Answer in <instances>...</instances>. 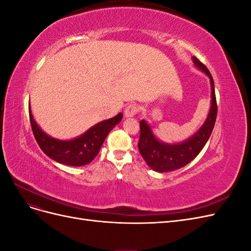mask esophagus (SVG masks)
I'll list each match as a JSON object with an SVG mask.
<instances>
[{
    "instance_id": "1",
    "label": "esophagus",
    "mask_w": 251,
    "mask_h": 251,
    "mask_svg": "<svg viewBox=\"0 0 251 251\" xmlns=\"http://www.w3.org/2000/svg\"><path fill=\"white\" fill-rule=\"evenodd\" d=\"M137 112H138V107H137V105L131 103V104H128L127 107L126 108V110H125V116L126 118H131V117L135 116L136 114H137Z\"/></svg>"
}]
</instances>
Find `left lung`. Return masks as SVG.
Here are the masks:
<instances>
[{
  "label": "left lung",
  "instance_id": "left-lung-1",
  "mask_svg": "<svg viewBox=\"0 0 251 251\" xmlns=\"http://www.w3.org/2000/svg\"><path fill=\"white\" fill-rule=\"evenodd\" d=\"M193 63L197 69L207 75L210 81V108L204 124L191 137L178 143H166L159 140L147 120L140 121V138L138 149L144 161L151 170L166 173L183 168L199 155L209 139L217 118V101L214 79L208 69L200 60L193 56Z\"/></svg>",
  "mask_w": 251,
  "mask_h": 251
}]
</instances>
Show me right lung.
I'll return each mask as SVG.
<instances>
[{"instance_id":"add662e5","label":"right lung","mask_w":251,"mask_h":251,"mask_svg":"<svg viewBox=\"0 0 251 251\" xmlns=\"http://www.w3.org/2000/svg\"><path fill=\"white\" fill-rule=\"evenodd\" d=\"M29 116L34 138L45 154L58 163L82 166L90 163L97 156L108 134L123 119V113L117 114L113 118L100 121L83 134L69 140L53 138L45 133L35 123L30 105Z\"/></svg>"}]
</instances>
